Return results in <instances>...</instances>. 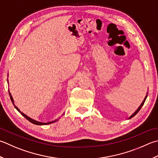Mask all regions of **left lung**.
<instances>
[{"mask_svg": "<svg viewBox=\"0 0 158 158\" xmlns=\"http://www.w3.org/2000/svg\"><path fill=\"white\" fill-rule=\"evenodd\" d=\"M147 94H148V92H147V95H146V97H144V100H143V101L142 102V103L140 104V106L138 107V109L135 111V112L132 114V115H131L130 116H129V118H128V119H130V118H133V117H134V116H135L136 115V114H138V112H139V111H140V110L141 109V107H143V106L144 105V102H145V101H146V98H147Z\"/></svg>", "mask_w": 158, "mask_h": 158, "instance_id": "1", "label": "left lung"}]
</instances>
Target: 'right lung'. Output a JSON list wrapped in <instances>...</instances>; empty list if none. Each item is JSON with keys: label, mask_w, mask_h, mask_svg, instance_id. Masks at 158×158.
<instances>
[{"label": "right lung", "mask_w": 158, "mask_h": 158, "mask_svg": "<svg viewBox=\"0 0 158 158\" xmlns=\"http://www.w3.org/2000/svg\"><path fill=\"white\" fill-rule=\"evenodd\" d=\"M7 83H9V81H8V79H7ZM9 90V97H10V98H11V102H12V103H13V105L14 106V107H15V109H16L18 112H19L22 115H23L24 118H25L27 120H29V122H31V123H33V124H34V125H49V124H51V123H55V122H56L57 120H58L60 118H60H58L57 119H55V120H52V121H51V122H47V123H42V122H40V121H37V120H34V119H32L31 118H30L29 116H28L27 115H26L25 114H24V113H23V112H20V110L18 109V108L15 106L14 105V99H13V97H12V96H11V93L10 92H9V89H8ZM63 114H64V113Z\"/></svg>", "instance_id": "obj_1"}]
</instances>
